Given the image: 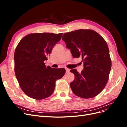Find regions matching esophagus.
<instances>
[{"label":"esophagus","instance_id":"34e87169","mask_svg":"<svg viewBox=\"0 0 127 127\" xmlns=\"http://www.w3.org/2000/svg\"><path fill=\"white\" fill-rule=\"evenodd\" d=\"M69 71H70V69H68V68H66V72L67 74V73H69Z\"/></svg>","mask_w":127,"mask_h":127}]
</instances>
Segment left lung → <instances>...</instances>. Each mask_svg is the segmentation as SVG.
Returning <instances> with one entry per match:
<instances>
[{
    "label": "left lung",
    "instance_id": "obj_1",
    "mask_svg": "<svg viewBox=\"0 0 127 127\" xmlns=\"http://www.w3.org/2000/svg\"><path fill=\"white\" fill-rule=\"evenodd\" d=\"M63 40L72 57H81L84 69L70 71L75 75L70 86L74 94L84 98L94 97L101 92L109 79L111 60L108 46L98 33L91 30H77L64 33Z\"/></svg>",
    "mask_w": 127,
    "mask_h": 127
}]
</instances>
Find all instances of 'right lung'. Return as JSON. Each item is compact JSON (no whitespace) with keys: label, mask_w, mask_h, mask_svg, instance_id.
Here are the masks:
<instances>
[{"label":"right lung","mask_w":127,"mask_h":127,"mask_svg":"<svg viewBox=\"0 0 127 127\" xmlns=\"http://www.w3.org/2000/svg\"><path fill=\"white\" fill-rule=\"evenodd\" d=\"M63 33H33L19 42L14 53L15 72L21 89L31 98L42 99L51 96L56 81L63 77L64 68L47 67L44 63Z\"/></svg>","instance_id":"right-lung-1"}]
</instances>
